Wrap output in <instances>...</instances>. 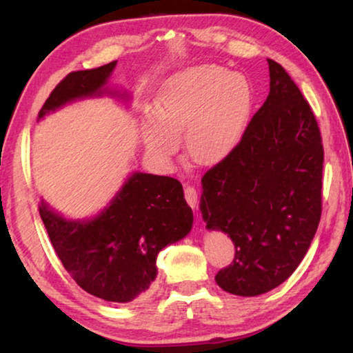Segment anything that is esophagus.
I'll use <instances>...</instances> for the list:
<instances>
[{
	"label": "esophagus",
	"instance_id": "34e87169",
	"mask_svg": "<svg viewBox=\"0 0 353 353\" xmlns=\"http://www.w3.org/2000/svg\"><path fill=\"white\" fill-rule=\"evenodd\" d=\"M183 193H185V199H187L188 205L191 208H194L196 204H198V191H196L194 187H191V185H187L183 190Z\"/></svg>",
	"mask_w": 353,
	"mask_h": 353
}]
</instances>
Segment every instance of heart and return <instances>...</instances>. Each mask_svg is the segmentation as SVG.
<instances>
[{
    "label": "heart",
    "instance_id": "heart-1",
    "mask_svg": "<svg viewBox=\"0 0 353 353\" xmlns=\"http://www.w3.org/2000/svg\"><path fill=\"white\" fill-rule=\"evenodd\" d=\"M252 110V88L241 74L218 65H196L172 74L143 117L148 154L168 162L183 135L185 152L199 165L224 160L241 140Z\"/></svg>",
    "mask_w": 353,
    "mask_h": 353
}]
</instances>
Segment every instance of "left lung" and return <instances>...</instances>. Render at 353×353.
Returning <instances> with one entry per match:
<instances>
[{
    "label": "left lung",
    "mask_w": 353,
    "mask_h": 353,
    "mask_svg": "<svg viewBox=\"0 0 353 353\" xmlns=\"http://www.w3.org/2000/svg\"><path fill=\"white\" fill-rule=\"evenodd\" d=\"M270 63V94L240 143L202 177L207 229L235 244V259L214 280L236 296L283 283L305 256L322 212L321 130L282 65Z\"/></svg>",
    "instance_id": "left-lung-1"
}]
</instances>
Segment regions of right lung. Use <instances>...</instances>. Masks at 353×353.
<instances>
[{
    "label": "right lung",
    "mask_w": 353,
    "mask_h": 353,
    "mask_svg": "<svg viewBox=\"0 0 353 353\" xmlns=\"http://www.w3.org/2000/svg\"><path fill=\"white\" fill-rule=\"evenodd\" d=\"M117 61L73 71L57 83L39 119L70 101L109 93L105 83ZM124 94H121V98ZM41 221L65 270L83 291L107 302H130L157 277V255L188 234L193 212L182 183L168 176L134 172L98 216L73 221L41 199Z\"/></svg>",
    "instance_id": "add662e5"
}]
</instances>
